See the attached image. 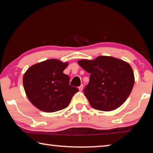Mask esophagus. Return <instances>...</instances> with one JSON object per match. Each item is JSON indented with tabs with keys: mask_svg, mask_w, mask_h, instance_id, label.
Instances as JSON below:
<instances>
[{
	"mask_svg": "<svg viewBox=\"0 0 153 153\" xmlns=\"http://www.w3.org/2000/svg\"><path fill=\"white\" fill-rule=\"evenodd\" d=\"M78 88H79V91H82V89H83V84H81V85L79 86V87H78Z\"/></svg>",
	"mask_w": 153,
	"mask_h": 153,
	"instance_id": "obj_1",
	"label": "esophagus"
}]
</instances>
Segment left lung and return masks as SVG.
Returning <instances> with one entry per match:
<instances>
[{
    "instance_id": "8db88e82",
    "label": "left lung",
    "mask_w": 153,
    "mask_h": 153,
    "mask_svg": "<svg viewBox=\"0 0 153 153\" xmlns=\"http://www.w3.org/2000/svg\"><path fill=\"white\" fill-rule=\"evenodd\" d=\"M77 63L91 74L84 92L93 108L103 111L115 110L131 94L135 77L128 62L102 56L93 60H79Z\"/></svg>"
}]
</instances>
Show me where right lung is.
Here are the masks:
<instances>
[{
  "instance_id": "1",
  "label": "right lung",
  "mask_w": 153,
  "mask_h": 153,
  "mask_svg": "<svg viewBox=\"0 0 153 153\" xmlns=\"http://www.w3.org/2000/svg\"><path fill=\"white\" fill-rule=\"evenodd\" d=\"M68 62L49 59L33 65L23 76L26 95L34 106L51 113L69 105L78 88L69 84V77L63 73Z\"/></svg>"
}]
</instances>
